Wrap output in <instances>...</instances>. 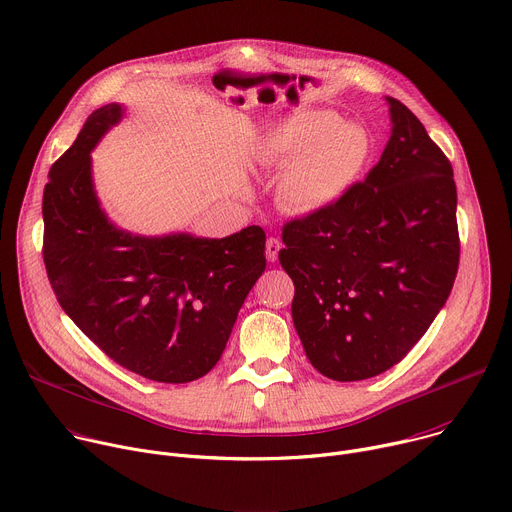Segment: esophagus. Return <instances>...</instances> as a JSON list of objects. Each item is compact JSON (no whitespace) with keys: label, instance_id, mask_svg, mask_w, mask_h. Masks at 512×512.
I'll return each mask as SVG.
<instances>
[{"label":"esophagus","instance_id":"esophagus-1","mask_svg":"<svg viewBox=\"0 0 512 512\" xmlns=\"http://www.w3.org/2000/svg\"><path fill=\"white\" fill-rule=\"evenodd\" d=\"M281 241L279 239H275V237H269L267 239V243H265V255H267V259L273 263V261H277V255H279V251H281Z\"/></svg>","mask_w":512,"mask_h":512}]
</instances>
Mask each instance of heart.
<instances>
[{
    "mask_svg": "<svg viewBox=\"0 0 512 512\" xmlns=\"http://www.w3.org/2000/svg\"><path fill=\"white\" fill-rule=\"evenodd\" d=\"M373 156V137L330 109H298L259 139L261 166L275 170L277 204L291 214H320L340 204Z\"/></svg>",
    "mask_w": 512,
    "mask_h": 512,
    "instance_id": "obj_1",
    "label": "heart"
}]
</instances>
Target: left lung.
Returning <instances> with one entry per match:
<instances>
[{
    "mask_svg": "<svg viewBox=\"0 0 512 512\" xmlns=\"http://www.w3.org/2000/svg\"><path fill=\"white\" fill-rule=\"evenodd\" d=\"M385 99L379 164L334 208L287 223L279 251L306 356L342 383L389 371L415 346L460 261L452 164L401 101Z\"/></svg>",
    "mask_w": 512,
    "mask_h": 512,
    "instance_id": "obj_1",
    "label": "left lung"
}]
</instances>
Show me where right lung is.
<instances>
[{
	"label": "right lung",
	"instance_id": "1",
	"mask_svg": "<svg viewBox=\"0 0 512 512\" xmlns=\"http://www.w3.org/2000/svg\"><path fill=\"white\" fill-rule=\"evenodd\" d=\"M123 117L119 103L93 111L48 174V279L68 318L123 369L158 383H190L221 358L265 271V233L255 225L225 239L119 229L99 202L91 152Z\"/></svg>",
	"mask_w": 512,
	"mask_h": 512
}]
</instances>
